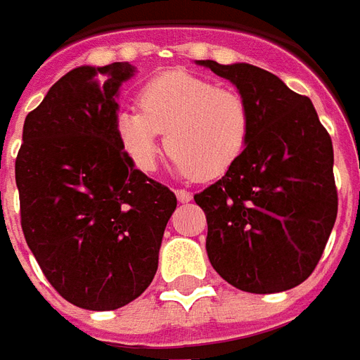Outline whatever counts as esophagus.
<instances>
[{
	"label": "esophagus",
	"instance_id": "34e87169",
	"mask_svg": "<svg viewBox=\"0 0 360 360\" xmlns=\"http://www.w3.org/2000/svg\"><path fill=\"white\" fill-rule=\"evenodd\" d=\"M175 196H177V200L183 204H187L193 200V195L188 193V191H183V188H179V191H175Z\"/></svg>",
	"mask_w": 360,
	"mask_h": 360
}]
</instances>
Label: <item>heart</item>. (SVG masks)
<instances>
[{"mask_svg": "<svg viewBox=\"0 0 360 360\" xmlns=\"http://www.w3.org/2000/svg\"><path fill=\"white\" fill-rule=\"evenodd\" d=\"M139 110L115 115V134L129 162L152 172L160 154V134L181 173L198 181L224 177L249 146V102L233 89L214 81L169 71L152 77L136 94Z\"/></svg>", "mask_w": 360, "mask_h": 360, "instance_id": "heart-1", "label": "heart"}]
</instances>
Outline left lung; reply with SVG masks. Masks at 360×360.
<instances>
[{
    "mask_svg": "<svg viewBox=\"0 0 360 360\" xmlns=\"http://www.w3.org/2000/svg\"><path fill=\"white\" fill-rule=\"evenodd\" d=\"M249 102V146L231 172L195 195L206 214V252L227 283L279 293L316 268L338 216L333 146L307 96L249 63L196 61Z\"/></svg>",
    "mask_w": 360,
    "mask_h": 360,
    "instance_id": "8db88e82",
    "label": "left lung"
}]
</instances>
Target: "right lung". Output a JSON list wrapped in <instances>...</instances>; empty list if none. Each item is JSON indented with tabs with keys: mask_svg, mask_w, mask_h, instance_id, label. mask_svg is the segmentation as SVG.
<instances>
[{
	"mask_svg": "<svg viewBox=\"0 0 360 360\" xmlns=\"http://www.w3.org/2000/svg\"><path fill=\"white\" fill-rule=\"evenodd\" d=\"M131 63L82 65L25 119L15 162L20 226L44 276L65 301L115 310L158 270L177 198L129 162L115 134Z\"/></svg>",
	"mask_w": 360,
	"mask_h": 360,
	"instance_id": "add662e5",
	"label": "right lung"
}]
</instances>
